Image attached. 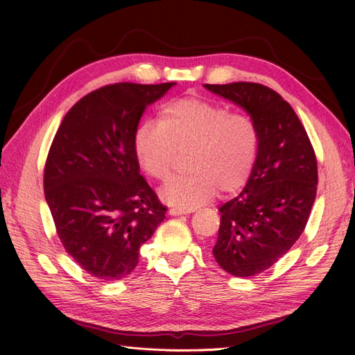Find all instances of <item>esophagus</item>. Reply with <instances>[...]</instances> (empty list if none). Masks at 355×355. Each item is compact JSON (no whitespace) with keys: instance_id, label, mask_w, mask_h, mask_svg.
Here are the masks:
<instances>
[{"instance_id":"esophagus-1","label":"esophagus","mask_w":355,"mask_h":355,"mask_svg":"<svg viewBox=\"0 0 355 355\" xmlns=\"http://www.w3.org/2000/svg\"><path fill=\"white\" fill-rule=\"evenodd\" d=\"M186 214H189V210H184V209H180V207H171L169 209V215H172V216L186 215Z\"/></svg>"}]
</instances>
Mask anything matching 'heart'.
Returning a JSON list of instances; mask_svg holds the SVG:
<instances>
[{"mask_svg": "<svg viewBox=\"0 0 355 355\" xmlns=\"http://www.w3.org/2000/svg\"><path fill=\"white\" fill-rule=\"evenodd\" d=\"M134 153L140 168L155 180L169 178L180 155L189 173L166 183L160 195L171 206L191 210L216 192L243 186L256 160L258 132L243 114L212 102L183 97L163 105L158 123L143 120L134 131Z\"/></svg>", "mask_w": 355, "mask_h": 355, "instance_id": "obj_1", "label": "heart"}]
</instances>
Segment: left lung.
I'll use <instances>...</instances> for the list:
<instances>
[{
  "label": "left lung",
  "instance_id": "1",
  "mask_svg": "<svg viewBox=\"0 0 355 355\" xmlns=\"http://www.w3.org/2000/svg\"><path fill=\"white\" fill-rule=\"evenodd\" d=\"M205 88L243 108L258 132L245 187L220 207L214 256L238 277L262 273L302 235L318 192V162L296 112L273 89L253 82Z\"/></svg>",
  "mask_w": 355,
  "mask_h": 355
}]
</instances>
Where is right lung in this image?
I'll return each instance as SVG.
<instances>
[{
    "mask_svg": "<svg viewBox=\"0 0 355 355\" xmlns=\"http://www.w3.org/2000/svg\"><path fill=\"white\" fill-rule=\"evenodd\" d=\"M173 85L102 87L67 112L53 139L45 201L65 252L94 277L130 275L141 244L164 220L166 207L140 175L132 140L143 111Z\"/></svg>",
    "mask_w": 355,
    "mask_h": 355,
    "instance_id": "1",
    "label": "right lung"
}]
</instances>
